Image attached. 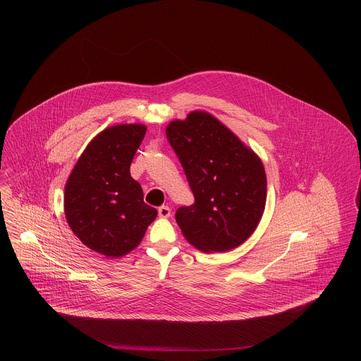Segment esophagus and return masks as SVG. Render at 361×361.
Segmentation results:
<instances>
[{
    "instance_id": "esophagus-1",
    "label": "esophagus",
    "mask_w": 361,
    "mask_h": 361,
    "mask_svg": "<svg viewBox=\"0 0 361 361\" xmlns=\"http://www.w3.org/2000/svg\"><path fill=\"white\" fill-rule=\"evenodd\" d=\"M158 215L161 218H168L171 215V208L168 206H161L158 208Z\"/></svg>"
}]
</instances>
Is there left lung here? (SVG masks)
<instances>
[{
  "mask_svg": "<svg viewBox=\"0 0 361 361\" xmlns=\"http://www.w3.org/2000/svg\"><path fill=\"white\" fill-rule=\"evenodd\" d=\"M166 139L185 171L195 204L179 207L176 222L203 252H228L257 228L265 207L262 162L226 126L192 112L166 128Z\"/></svg>",
  "mask_w": 361,
  "mask_h": 361,
  "instance_id": "8db88e82",
  "label": "left lung"
}]
</instances>
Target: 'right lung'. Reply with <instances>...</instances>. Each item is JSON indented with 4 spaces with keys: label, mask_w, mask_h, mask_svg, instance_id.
I'll return each mask as SVG.
<instances>
[{
    "label": "right lung",
    "mask_w": 361,
    "mask_h": 361,
    "mask_svg": "<svg viewBox=\"0 0 361 361\" xmlns=\"http://www.w3.org/2000/svg\"><path fill=\"white\" fill-rule=\"evenodd\" d=\"M145 135L143 125L105 129L86 147L65 186V215L72 232L106 257L133 250L157 216L129 171Z\"/></svg>",
    "instance_id": "add662e5"
}]
</instances>
